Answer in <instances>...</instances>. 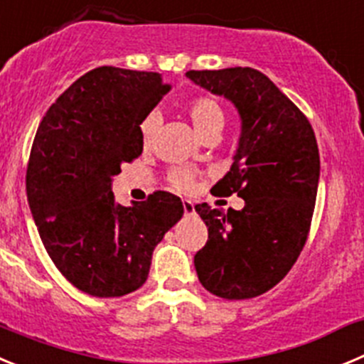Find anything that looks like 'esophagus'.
Returning a JSON list of instances; mask_svg holds the SVG:
<instances>
[{"label": "esophagus", "mask_w": 364, "mask_h": 364, "mask_svg": "<svg viewBox=\"0 0 364 364\" xmlns=\"http://www.w3.org/2000/svg\"><path fill=\"white\" fill-rule=\"evenodd\" d=\"M182 208H184L186 215H193V213H195V204H193L191 200H184V202H182Z\"/></svg>", "instance_id": "esophagus-1"}]
</instances>
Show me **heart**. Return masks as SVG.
Returning <instances> with one entry per match:
<instances>
[{
	"label": "heart",
	"instance_id": "1",
	"mask_svg": "<svg viewBox=\"0 0 364 364\" xmlns=\"http://www.w3.org/2000/svg\"><path fill=\"white\" fill-rule=\"evenodd\" d=\"M186 115L189 117V121L193 122L196 132L204 139L209 136H218L222 129L225 128L228 122V113L222 102L215 97L209 95H198L193 97L191 101L186 105ZM156 126H159V117L155 113L148 115L144 121L141 122V136H142V146L149 148L155 136ZM168 184L171 186L176 191H189L196 182V171L191 168H184V166H175L168 171Z\"/></svg>",
	"mask_w": 364,
	"mask_h": 364
}]
</instances>
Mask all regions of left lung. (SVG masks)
I'll return each instance as SVG.
<instances>
[{"instance_id":"obj_1","label":"left lung","mask_w":364,"mask_h":364,"mask_svg":"<svg viewBox=\"0 0 364 364\" xmlns=\"http://www.w3.org/2000/svg\"><path fill=\"white\" fill-rule=\"evenodd\" d=\"M196 85L231 99L242 136L231 171L215 186L242 211L195 205L208 242L195 255L200 283L223 299H249L278 285L305 247L319 182V149L305 113L259 70H189Z\"/></svg>"}]
</instances>
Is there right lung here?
<instances>
[{
	"instance_id": "right-lung-1",
	"label": "right lung",
	"mask_w": 364,
	"mask_h": 364,
	"mask_svg": "<svg viewBox=\"0 0 364 364\" xmlns=\"http://www.w3.org/2000/svg\"><path fill=\"white\" fill-rule=\"evenodd\" d=\"M168 90L156 72L99 66L59 95L36 133L30 211L53 265L95 298L144 285L153 249L184 213L168 191L129 208L112 193L122 162L141 156V122Z\"/></svg>"
}]
</instances>
